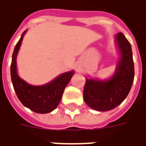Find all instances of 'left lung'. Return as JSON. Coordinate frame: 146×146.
<instances>
[{
    "label": "left lung",
    "instance_id": "8db88e82",
    "mask_svg": "<svg viewBox=\"0 0 146 146\" xmlns=\"http://www.w3.org/2000/svg\"><path fill=\"white\" fill-rule=\"evenodd\" d=\"M116 44L121 58L115 74L108 80L87 79L84 88V100L91 108L106 111L119 106L130 92L134 77V65L130 42L119 32Z\"/></svg>",
    "mask_w": 146,
    "mask_h": 146
}]
</instances>
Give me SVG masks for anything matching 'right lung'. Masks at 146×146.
<instances>
[{
    "instance_id": "1",
    "label": "right lung",
    "mask_w": 146,
    "mask_h": 146,
    "mask_svg": "<svg viewBox=\"0 0 146 146\" xmlns=\"http://www.w3.org/2000/svg\"><path fill=\"white\" fill-rule=\"evenodd\" d=\"M23 32L15 46L11 63V78L16 96L23 106L39 114H46L54 111L61 101L65 88L73 76V71L62 73L51 82L33 86L22 80L16 71V56L23 40Z\"/></svg>"
}]
</instances>
